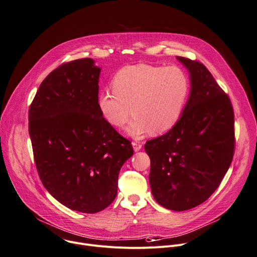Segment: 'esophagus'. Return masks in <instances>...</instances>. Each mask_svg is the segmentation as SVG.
I'll list each match as a JSON object with an SVG mask.
<instances>
[{"instance_id": "esophagus-1", "label": "esophagus", "mask_w": 257, "mask_h": 257, "mask_svg": "<svg viewBox=\"0 0 257 257\" xmlns=\"http://www.w3.org/2000/svg\"><path fill=\"white\" fill-rule=\"evenodd\" d=\"M132 146H133V149H134V151L135 152H137V151H139L141 148H142V145L139 143V142H132Z\"/></svg>"}]
</instances>
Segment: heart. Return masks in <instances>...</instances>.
<instances>
[{
  "label": "heart",
  "mask_w": 257,
  "mask_h": 257,
  "mask_svg": "<svg viewBox=\"0 0 257 257\" xmlns=\"http://www.w3.org/2000/svg\"><path fill=\"white\" fill-rule=\"evenodd\" d=\"M111 85L113 92L99 95V109L116 128H123L132 114L127 133L137 139L148 132L161 134L172 129L190 93V80L178 66L128 65L115 73Z\"/></svg>",
  "instance_id": "heart-1"
}]
</instances>
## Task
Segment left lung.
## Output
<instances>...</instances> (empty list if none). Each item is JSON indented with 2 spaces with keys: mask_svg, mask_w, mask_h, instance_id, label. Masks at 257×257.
Returning <instances> with one entry per match:
<instances>
[{
  "mask_svg": "<svg viewBox=\"0 0 257 257\" xmlns=\"http://www.w3.org/2000/svg\"><path fill=\"white\" fill-rule=\"evenodd\" d=\"M189 70L191 93L180 121L165 134L149 140V184L162 207L195 208L220 186L232 162L234 112L229 97L207 67L177 57Z\"/></svg>",
  "mask_w": 257,
  "mask_h": 257,
  "instance_id": "8db88e82",
  "label": "left lung"
}]
</instances>
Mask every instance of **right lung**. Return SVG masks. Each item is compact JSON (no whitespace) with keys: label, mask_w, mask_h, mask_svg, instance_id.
<instances>
[{"label":"right lung","mask_w":257,"mask_h":257,"mask_svg":"<svg viewBox=\"0 0 257 257\" xmlns=\"http://www.w3.org/2000/svg\"><path fill=\"white\" fill-rule=\"evenodd\" d=\"M101 68L92 58L61 64L41 82L29 108V135L39 178L63 206L98 213L115 200L131 142L103 117Z\"/></svg>","instance_id":"obj_1"}]
</instances>
